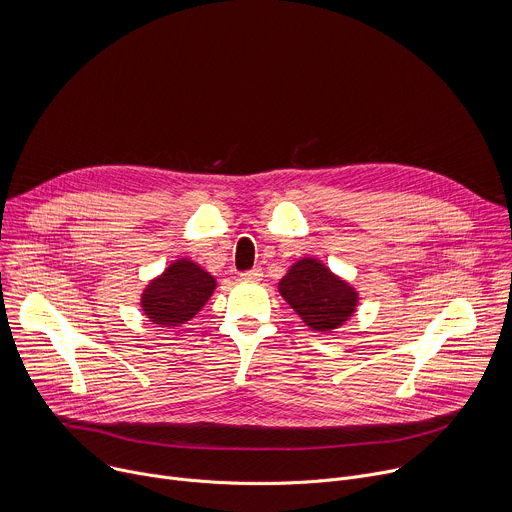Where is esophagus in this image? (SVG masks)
Wrapping results in <instances>:
<instances>
[{"instance_id": "1", "label": "esophagus", "mask_w": 512, "mask_h": 512, "mask_svg": "<svg viewBox=\"0 0 512 512\" xmlns=\"http://www.w3.org/2000/svg\"><path fill=\"white\" fill-rule=\"evenodd\" d=\"M261 277H263V271L259 267L241 273V279H245V281H261Z\"/></svg>"}]
</instances>
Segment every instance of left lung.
Returning a JSON list of instances; mask_svg holds the SVG:
<instances>
[{"label":"left lung","mask_w":512,"mask_h":512,"mask_svg":"<svg viewBox=\"0 0 512 512\" xmlns=\"http://www.w3.org/2000/svg\"><path fill=\"white\" fill-rule=\"evenodd\" d=\"M277 289L304 324L320 334L346 324L358 306V291L316 257H304L291 265Z\"/></svg>","instance_id":"1"}]
</instances>
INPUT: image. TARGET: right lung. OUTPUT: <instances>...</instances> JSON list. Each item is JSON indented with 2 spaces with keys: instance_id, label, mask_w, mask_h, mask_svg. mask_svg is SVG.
Here are the masks:
<instances>
[{
  "instance_id": "obj_1",
  "label": "right lung",
  "mask_w": 512,
  "mask_h": 512,
  "mask_svg": "<svg viewBox=\"0 0 512 512\" xmlns=\"http://www.w3.org/2000/svg\"><path fill=\"white\" fill-rule=\"evenodd\" d=\"M216 289V279L198 263L180 257L141 291V312L158 328H176L192 320Z\"/></svg>"
}]
</instances>
